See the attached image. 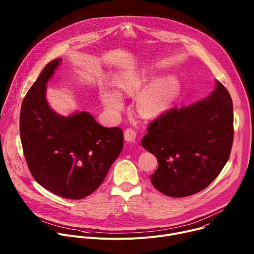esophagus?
Segmentation results:
<instances>
[{
	"label": "esophagus",
	"mask_w": 254,
	"mask_h": 254,
	"mask_svg": "<svg viewBox=\"0 0 254 254\" xmlns=\"http://www.w3.org/2000/svg\"><path fill=\"white\" fill-rule=\"evenodd\" d=\"M135 137H136V132L133 129H131V128L126 129V131H125V140L126 141L134 142Z\"/></svg>",
	"instance_id": "obj_1"
}]
</instances>
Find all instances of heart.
<instances>
[{"mask_svg":"<svg viewBox=\"0 0 254 254\" xmlns=\"http://www.w3.org/2000/svg\"><path fill=\"white\" fill-rule=\"evenodd\" d=\"M118 90L123 94H134L147 82V75L142 71L127 70L115 77ZM177 81L172 77L161 78L144 86L137 95L136 110L139 115L153 118L162 114L172 100ZM103 104L112 112H119L124 106L122 95L116 90L105 89L101 94Z\"/></svg>","mask_w":254,"mask_h":254,"instance_id":"obj_1","label":"heart"}]
</instances>
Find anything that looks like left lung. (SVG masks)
<instances>
[{"label": "left lung", "instance_id": "1", "mask_svg": "<svg viewBox=\"0 0 254 254\" xmlns=\"http://www.w3.org/2000/svg\"><path fill=\"white\" fill-rule=\"evenodd\" d=\"M233 142V104L227 89H215L189 106L172 108L148 127L141 147L156 156L154 187L169 197L196 194L226 165Z\"/></svg>", "mask_w": 254, "mask_h": 254}]
</instances>
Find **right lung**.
<instances>
[{
    "label": "right lung",
    "instance_id": "right-lung-1",
    "mask_svg": "<svg viewBox=\"0 0 254 254\" xmlns=\"http://www.w3.org/2000/svg\"><path fill=\"white\" fill-rule=\"evenodd\" d=\"M61 62L58 58L48 63L27 92L20 136L34 179L58 196L77 200L101 185L123 150L124 132L100 126L87 112L63 117L52 110L46 85Z\"/></svg>",
    "mask_w": 254,
    "mask_h": 254
}]
</instances>
